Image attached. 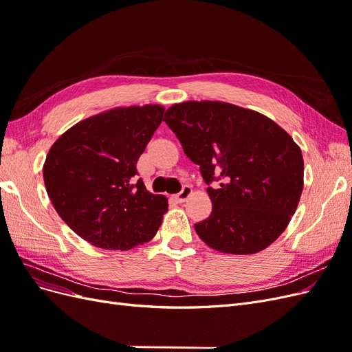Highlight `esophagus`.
I'll return each mask as SVG.
<instances>
[{
    "label": "esophagus",
    "mask_w": 352,
    "mask_h": 352,
    "mask_svg": "<svg viewBox=\"0 0 352 352\" xmlns=\"http://www.w3.org/2000/svg\"><path fill=\"white\" fill-rule=\"evenodd\" d=\"M190 194H192V188H190L189 185H185L182 188V190H180V192L176 195V199H177V202H185L190 197Z\"/></svg>",
    "instance_id": "1"
}]
</instances>
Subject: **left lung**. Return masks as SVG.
<instances>
[{
    "label": "left lung",
    "mask_w": 352,
    "mask_h": 352,
    "mask_svg": "<svg viewBox=\"0 0 352 352\" xmlns=\"http://www.w3.org/2000/svg\"><path fill=\"white\" fill-rule=\"evenodd\" d=\"M164 117L208 185L212 210L195 225L198 236L228 254L267 248L302 194L300 146L269 117L228 102H180ZM212 182L221 184L211 188Z\"/></svg>",
    "instance_id": "left-lung-1"
}]
</instances>
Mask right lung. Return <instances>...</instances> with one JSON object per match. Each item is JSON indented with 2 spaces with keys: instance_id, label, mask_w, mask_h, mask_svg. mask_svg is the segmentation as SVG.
I'll return each mask as SVG.
<instances>
[{
  "instance_id": "right-lung-1",
  "label": "right lung",
  "mask_w": 352,
  "mask_h": 352,
  "mask_svg": "<svg viewBox=\"0 0 352 352\" xmlns=\"http://www.w3.org/2000/svg\"><path fill=\"white\" fill-rule=\"evenodd\" d=\"M162 105L119 107L63 133L44 163L47 194L66 225L102 250L154 238L167 198L148 192L136 163L163 120Z\"/></svg>"
}]
</instances>
